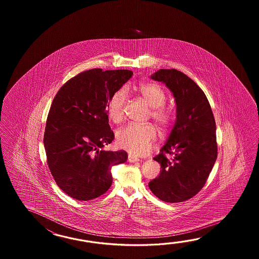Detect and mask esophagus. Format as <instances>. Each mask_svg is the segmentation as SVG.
I'll use <instances>...</instances> for the list:
<instances>
[{"instance_id": "34e87169", "label": "esophagus", "mask_w": 259, "mask_h": 259, "mask_svg": "<svg viewBox=\"0 0 259 259\" xmlns=\"http://www.w3.org/2000/svg\"><path fill=\"white\" fill-rule=\"evenodd\" d=\"M127 160H128V162H131V163H136V162H139V161H140L139 158H137V157H136V156H134V155H132V154H130V155H128Z\"/></svg>"}]
</instances>
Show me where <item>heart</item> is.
Returning a JSON list of instances; mask_svg holds the SVG:
<instances>
[{
  "mask_svg": "<svg viewBox=\"0 0 259 259\" xmlns=\"http://www.w3.org/2000/svg\"><path fill=\"white\" fill-rule=\"evenodd\" d=\"M138 94L151 107V117L158 127L165 130L172 121V112L164 106L166 94L164 89L155 83H141L137 86ZM127 92L124 89L116 91L107 105V114L111 121L118 124L125 117ZM156 131L153 125L128 124L116 132V143L120 148L135 155L147 154L156 140Z\"/></svg>",
  "mask_w": 259,
  "mask_h": 259,
  "instance_id": "heart-1",
  "label": "heart"
}]
</instances>
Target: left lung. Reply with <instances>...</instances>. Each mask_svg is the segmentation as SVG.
I'll list each match as a JSON object with an SVG mask.
<instances>
[{
    "label": "left lung",
    "instance_id": "obj_1",
    "mask_svg": "<svg viewBox=\"0 0 259 259\" xmlns=\"http://www.w3.org/2000/svg\"><path fill=\"white\" fill-rule=\"evenodd\" d=\"M151 78L170 90L177 107L170 135L154 157L161 165L160 175L149 182V188L164 202L180 203L199 193L215 164V118L202 89L184 73L160 69ZM166 154L174 158L168 160Z\"/></svg>",
    "mask_w": 259,
    "mask_h": 259
}]
</instances>
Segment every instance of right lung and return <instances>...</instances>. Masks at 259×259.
Instances as JSON below:
<instances>
[{
    "label": "right lung",
    "mask_w": 259,
    "mask_h": 259,
    "mask_svg": "<svg viewBox=\"0 0 259 259\" xmlns=\"http://www.w3.org/2000/svg\"><path fill=\"white\" fill-rule=\"evenodd\" d=\"M132 75L126 69L81 72L54 98L44 147L56 184L72 198L88 201L104 194L112 185V166L127 161L125 151L103 148L115 139L108 124V102Z\"/></svg>",
    "instance_id": "right-lung-1"
}]
</instances>
